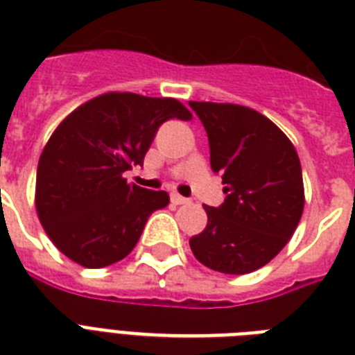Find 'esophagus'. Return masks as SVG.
Segmentation results:
<instances>
[{"label":"esophagus","instance_id":"1","mask_svg":"<svg viewBox=\"0 0 355 355\" xmlns=\"http://www.w3.org/2000/svg\"><path fill=\"white\" fill-rule=\"evenodd\" d=\"M170 200H172V203H175V205H183V203H189V198H185V196H180V194H172V196H170Z\"/></svg>","mask_w":355,"mask_h":355}]
</instances>
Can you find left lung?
Masks as SVG:
<instances>
[{"instance_id":"1","label":"left lung","mask_w":355,"mask_h":355,"mask_svg":"<svg viewBox=\"0 0 355 355\" xmlns=\"http://www.w3.org/2000/svg\"><path fill=\"white\" fill-rule=\"evenodd\" d=\"M209 139L211 168L226 200L205 205L207 226L189 241L194 257L222 274H248L274 259L304 211L298 153L261 112L233 103L189 101Z\"/></svg>"}]
</instances>
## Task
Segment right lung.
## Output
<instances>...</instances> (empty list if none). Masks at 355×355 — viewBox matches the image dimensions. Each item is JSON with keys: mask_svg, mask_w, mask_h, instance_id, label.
Instances as JSON below:
<instances>
[{"mask_svg": "<svg viewBox=\"0 0 355 355\" xmlns=\"http://www.w3.org/2000/svg\"><path fill=\"white\" fill-rule=\"evenodd\" d=\"M192 114L174 98L109 92L59 123L37 168V213L57 248L87 268L118 263L139 243L164 191L128 183L123 172L144 163L157 129Z\"/></svg>", "mask_w": 355, "mask_h": 355, "instance_id": "obj_1", "label": "right lung"}]
</instances>
